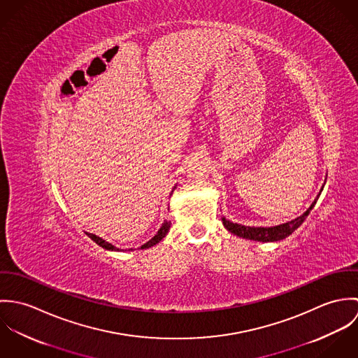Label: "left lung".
<instances>
[{
    "mask_svg": "<svg viewBox=\"0 0 358 358\" xmlns=\"http://www.w3.org/2000/svg\"><path fill=\"white\" fill-rule=\"evenodd\" d=\"M320 196V194H318ZM318 200V197L314 200V203L310 205V208L307 209L306 212L303 215H301L299 217L288 222V223H284V224H278V226H273V227H250V226H243V224H237V223H233L230 220H227L226 217H222V222L224 224V227L238 236V237H243V238H247V240H254V241H263V243H270V241H280V240H284L285 237H288L289 234H292L307 217V215L310 213V210L313 209V206L315 205Z\"/></svg>",
    "mask_w": 358,
    "mask_h": 358,
    "instance_id": "obj_1",
    "label": "left lung"
}]
</instances>
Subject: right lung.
<instances>
[{
	"instance_id": "add662e5",
	"label": "right lung",
	"mask_w": 358,
	"mask_h": 358,
	"mask_svg": "<svg viewBox=\"0 0 358 358\" xmlns=\"http://www.w3.org/2000/svg\"><path fill=\"white\" fill-rule=\"evenodd\" d=\"M169 227H171V222H168V220H165L164 223H162V226L159 227V230L157 231V234L154 236L153 238L150 240V241H148L145 245H142L141 248L142 250H145V248H150V247H153L155 244H158L164 237H165V234L168 233V230H169ZM88 234V237L90 238H92V241H95L98 245H101L102 248L104 250H110V251H118L114 245H111V244H108L107 241H104L103 238L101 237H98V236H95V234H91V233H87Z\"/></svg>"
}]
</instances>
